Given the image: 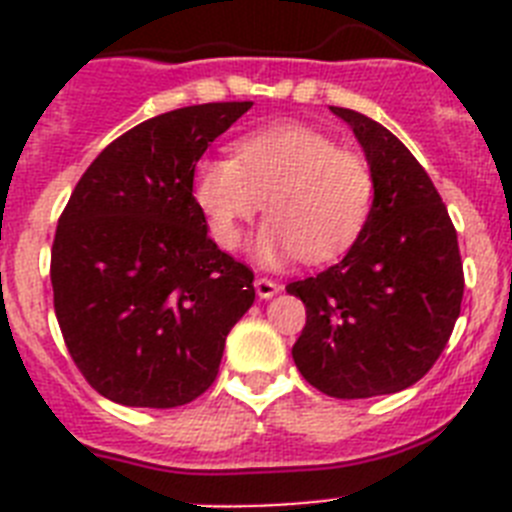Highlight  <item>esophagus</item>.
I'll use <instances>...</instances> for the list:
<instances>
[{"label":"esophagus","mask_w":512,"mask_h":512,"mask_svg":"<svg viewBox=\"0 0 512 512\" xmlns=\"http://www.w3.org/2000/svg\"><path fill=\"white\" fill-rule=\"evenodd\" d=\"M253 287H256V292H259L261 300H269V297H274L282 289V284H277L274 279L269 277H259L256 282H253Z\"/></svg>","instance_id":"34e87169"}]
</instances>
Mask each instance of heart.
<instances>
[{
  "label": "heart",
  "instance_id": "1",
  "mask_svg": "<svg viewBox=\"0 0 512 512\" xmlns=\"http://www.w3.org/2000/svg\"><path fill=\"white\" fill-rule=\"evenodd\" d=\"M374 197L366 158L300 122L241 135L233 158H202L192 174L194 205L223 251L241 246L243 228L266 200L269 223L253 246L264 264L341 259L369 225Z\"/></svg>",
  "mask_w": 512,
  "mask_h": 512
}]
</instances>
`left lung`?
Instances as JSON below:
<instances>
[{"mask_svg":"<svg viewBox=\"0 0 512 512\" xmlns=\"http://www.w3.org/2000/svg\"><path fill=\"white\" fill-rule=\"evenodd\" d=\"M330 112L359 138L377 197L338 264L287 284L307 310L292 359L330 397L392 395L423 379L449 343L464 297L459 241L431 176L402 140L361 112Z\"/></svg>","mask_w":512,"mask_h":512,"instance_id":"left-lung-1","label":"left lung"}]
</instances>
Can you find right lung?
<instances>
[{"instance_id":"add662e5","label":"right lung","mask_w":512,"mask_h":512,"mask_svg":"<svg viewBox=\"0 0 512 512\" xmlns=\"http://www.w3.org/2000/svg\"><path fill=\"white\" fill-rule=\"evenodd\" d=\"M251 104H192L140 122L94 158L58 217L53 307L71 359L107 400H197L253 305V271L217 248L192 200L197 161Z\"/></svg>"}]
</instances>
